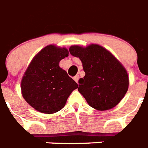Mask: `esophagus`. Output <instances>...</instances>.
Listing matches in <instances>:
<instances>
[{"label": "esophagus", "instance_id": "esophagus-1", "mask_svg": "<svg viewBox=\"0 0 148 148\" xmlns=\"http://www.w3.org/2000/svg\"><path fill=\"white\" fill-rule=\"evenodd\" d=\"M79 75H75V76L73 77V79H74L75 82H77V83H78V82H79Z\"/></svg>", "mask_w": 148, "mask_h": 148}]
</instances>
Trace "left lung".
<instances>
[{
    "label": "left lung",
    "mask_w": 148,
    "mask_h": 148,
    "mask_svg": "<svg viewBox=\"0 0 148 148\" xmlns=\"http://www.w3.org/2000/svg\"><path fill=\"white\" fill-rule=\"evenodd\" d=\"M69 52L82 63L85 75L79 79L78 91L89 106L100 111L116 107L129 85V75L123 64L108 50L96 44L86 47L73 45Z\"/></svg>",
    "instance_id": "obj_1"
}]
</instances>
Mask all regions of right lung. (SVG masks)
<instances>
[{
    "label": "right lung",
    "instance_id": "obj_1",
    "mask_svg": "<svg viewBox=\"0 0 148 148\" xmlns=\"http://www.w3.org/2000/svg\"><path fill=\"white\" fill-rule=\"evenodd\" d=\"M69 56L66 47L49 45L32 60L21 80L23 98L40 113L52 114L63 109L78 85L60 68V61Z\"/></svg>",
    "mask_w": 148,
    "mask_h": 148
}]
</instances>
